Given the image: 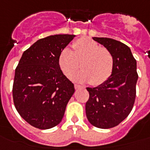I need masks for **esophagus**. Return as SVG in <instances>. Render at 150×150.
Here are the masks:
<instances>
[{"mask_svg": "<svg viewBox=\"0 0 150 150\" xmlns=\"http://www.w3.org/2000/svg\"><path fill=\"white\" fill-rule=\"evenodd\" d=\"M80 88H82V86H80V85H79V84H75V89H80Z\"/></svg>", "mask_w": 150, "mask_h": 150, "instance_id": "esophagus-1", "label": "esophagus"}]
</instances>
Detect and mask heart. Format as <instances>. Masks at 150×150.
<instances>
[{
	"instance_id": "obj_1",
	"label": "heart",
	"mask_w": 150,
	"mask_h": 150,
	"mask_svg": "<svg viewBox=\"0 0 150 150\" xmlns=\"http://www.w3.org/2000/svg\"><path fill=\"white\" fill-rule=\"evenodd\" d=\"M72 49L64 48L58 57L59 67L66 77H71L82 63V71L74 75L75 80L100 86L109 79L114 64V56L109 50L88 38L75 41Z\"/></svg>"
}]
</instances>
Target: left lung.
I'll use <instances>...</instances> for the list:
<instances>
[{"instance_id":"8db88e82","label":"left lung","mask_w":150,"mask_h":150,"mask_svg":"<svg viewBox=\"0 0 150 150\" xmlns=\"http://www.w3.org/2000/svg\"><path fill=\"white\" fill-rule=\"evenodd\" d=\"M114 56V69L109 79L99 86L87 87L89 97L86 114L90 124L100 128L118 125L130 114L136 96V61L130 48L117 40L93 37Z\"/></svg>"}]
</instances>
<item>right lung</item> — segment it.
I'll list each match as a JSON object with an SVG mask.
<instances>
[{
  "label": "right lung",
  "instance_id": "1",
  "mask_svg": "<svg viewBox=\"0 0 150 150\" xmlns=\"http://www.w3.org/2000/svg\"><path fill=\"white\" fill-rule=\"evenodd\" d=\"M75 35L40 39L24 51L15 68L12 96L20 116L39 129H49L63 118L75 93L74 84L58 64L61 52Z\"/></svg>",
  "mask_w": 150,
  "mask_h": 150
}]
</instances>
